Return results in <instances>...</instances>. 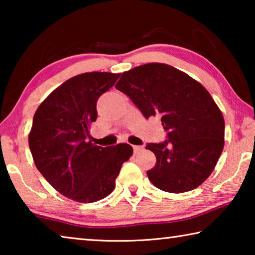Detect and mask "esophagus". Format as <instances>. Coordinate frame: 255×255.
I'll return each instance as SVG.
<instances>
[{
    "instance_id": "obj_1",
    "label": "esophagus",
    "mask_w": 255,
    "mask_h": 255,
    "mask_svg": "<svg viewBox=\"0 0 255 255\" xmlns=\"http://www.w3.org/2000/svg\"><path fill=\"white\" fill-rule=\"evenodd\" d=\"M132 148H133V152H135V153L137 154V153H139V152H141V150L144 149V146H138V145H133V146H132Z\"/></svg>"
}]
</instances>
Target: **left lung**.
Listing matches in <instances>:
<instances>
[{
  "label": "left lung",
  "mask_w": 255,
  "mask_h": 255,
  "mask_svg": "<svg viewBox=\"0 0 255 255\" xmlns=\"http://www.w3.org/2000/svg\"><path fill=\"white\" fill-rule=\"evenodd\" d=\"M116 89L127 94L146 119L161 118L167 131L165 141L146 145L156 156L147 171L150 182L172 193L205 182L223 152L225 122L204 86L173 66L149 63L124 72Z\"/></svg>",
  "instance_id": "left-lung-1"
}]
</instances>
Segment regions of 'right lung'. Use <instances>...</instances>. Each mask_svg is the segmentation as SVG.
Returning <instances> with one entry per match:
<instances>
[{
	"label": "right lung",
	"mask_w": 255,
	"mask_h": 255,
	"mask_svg": "<svg viewBox=\"0 0 255 255\" xmlns=\"http://www.w3.org/2000/svg\"><path fill=\"white\" fill-rule=\"evenodd\" d=\"M120 74L91 72L55 89L38 107L29 133L33 162L59 193L77 202H96L114 191L123 164L132 155L129 144L93 145L90 125L98 117V99Z\"/></svg>",
	"instance_id": "obj_1"
}]
</instances>
